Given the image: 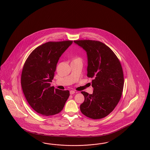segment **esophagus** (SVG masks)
Wrapping results in <instances>:
<instances>
[{"label":"esophagus","instance_id":"obj_1","mask_svg":"<svg viewBox=\"0 0 150 150\" xmlns=\"http://www.w3.org/2000/svg\"><path fill=\"white\" fill-rule=\"evenodd\" d=\"M75 93V92L74 91H73V90H71V91H70V94L71 95L74 94Z\"/></svg>","mask_w":150,"mask_h":150}]
</instances>
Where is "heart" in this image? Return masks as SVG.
Listing matches in <instances>:
<instances>
[{
	"label": "heart",
	"instance_id": "obj_1",
	"mask_svg": "<svg viewBox=\"0 0 150 150\" xmlns=\"http://www.w3.org/2000/svg\"><path fill=\"white\" fill-rule=\"evenodd\" d=\"M76 59H80V58H76Z\"/></svg>",
	"mask_w": 150,
	"mask_h": 150
}]
</instances>
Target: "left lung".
I'll use <instances>...</instances> for the list:
<instances>
[{
	"label": "left lung",
	"mask_w": 150,
	"mask_h": 150,
	"mask_svg": "<svg viewBox=\"0 0 150 150\" xmlns=\"http://www.w3.org/2000/svg\"><path fill=\"white\" fill-rule=\"evenodd\" d=\"M87 52V77L93 78V94L81 92L85 100L81 112L94 120L107 116L117 105L124 86L123 72L120 61L111 49L100 41L75 40Z\"/></svg>",
	"instance_id": "obj_1"
}]
</instances>
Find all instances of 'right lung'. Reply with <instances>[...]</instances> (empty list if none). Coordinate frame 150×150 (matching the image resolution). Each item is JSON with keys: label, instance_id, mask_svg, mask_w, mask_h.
I'll use <instances>...</instances> for the list:
<instances>
[{"label": "right lung", "instance_id": "add662e5", "mask_svg": "<svg viewBox=\"0 0 150 150\" xmlns=\"http://www.w3.org/2000/svg\"><path fill=\"white\" fill-rule=\"evenodd\" d=\"M73 41H49L34 49L24 63L21 83L29 104L42 116L59 113L70 96L68 90L51 87L57 64Z\"/></svg>", "mask_w": 150, "mask_h": 150}]
</instances>
